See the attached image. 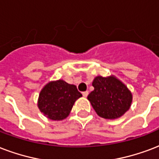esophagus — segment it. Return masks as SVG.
<instances>
[{
	"label": "esophagus",
	"instance_id": "34e87169",
	"mask_svg": "<svg viewBox=\"0 0 159 159\" xmlns=\"http://www.w3.org/2000/svg\"><path fill=\"white\" fill-rule=\"evenodd\" d=\"M88 91H85V92H83V93H82V96H83V97H85V98H87V97H88Z\"/></svg>",
	"mask_w": 159,
	"mask_h": 159
}]
</instances>
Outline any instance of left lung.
I'll return each mask as SVG.
<instances>
[{
	"instance_id": "obj_1",
	"label": "left lung",
	"mask_w": 159,
	"mask_h": 159,
	"mask_svg": "<svg viewBox=\"0 0 159 159\" xmlns=\"http://www.w3.org/2000/svg\"><path fill=\"white\" fill-rule=\"evenodd\" d=\"M94 90L88 96L97 114L106 119H115L128 111L132 93L123 82L114 77H97L93 80Z\"/></svg>"
}]
</instances>
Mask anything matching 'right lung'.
Returning <instances> with one entry per match:
<instances>
[{
    "instance_id": "obj_1",
    "label": "right lung",
    "mask_w": 159,
    "mask_h": 159,
    "mask_svg": "<svg viewBox=\"0 0 159 159\" xmlns=\"http://www.w3.org/2000/svg\"><path fill=\"white\" fill-rule=\"evenodd\" d=\"M81 97L75 85L58 80L49 82L40 93L38 107L48 118L62 120L68 116L75 101Z\"/></svg>"
}]
</instances>
